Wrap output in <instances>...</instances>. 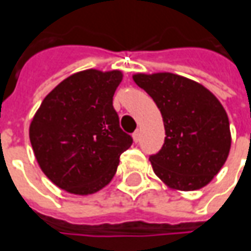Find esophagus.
Listing matches in <instances>:
<instances>
[{
  "instance_id": "1",
  "label": "esophagus",
  "mask_w": 251,
  "mask_h": 251,
  "mask_svg": "<svg viewBox=\"0 0 251 251\" xmlns=\"http://www.w3.org/2000/svg\"><path fill=\"white\" fill-rule=\"evenodd\" d=\"M140 137H141L140 130H135V132L132 134V138H134V141H135V142H138V141H140Z\"/></svg>"
}]
</instances>
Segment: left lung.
Wrapping results in <instances>:
<instances>
[{
  "label": "left lung",
  "mask_w": 251,
  "mask_h": 251,
  "mask_svg": "<svg viewBox=\"0 0 251 251\" xmlns=\"http://www.w3.org/2000/svg\"><path fill=\"white\" fill-rule=\"evenodd\" d=\"M132 78L153 99L163 119L165 142L150 156L155 175L181 191L207 186L230 150L229 119L222 104L207 88L176 74Z\"/></svg>",
  "instance_id": "1"
}]
</instances>
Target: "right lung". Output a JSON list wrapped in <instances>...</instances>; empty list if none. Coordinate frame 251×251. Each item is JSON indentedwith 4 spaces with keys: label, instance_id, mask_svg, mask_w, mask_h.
<instances>
[{
    "label": "right lung",
    "instance_id": "add662e5",
    "mask_svg": "<svg viewBox=\"0 0 251 251\" xmlns=\"http://www.w3.org/2000/svg\"><path fill=\"white\" fill-rule=\"evenodd\" d=\"M121 79V71H81L42 101L29 137L39 166L55 186L86 196L110 183L120 155L132 144L113 107Z\"/></svg>",
    "mask_w": 251,
    "mask_h": 251
}]
</instances>
